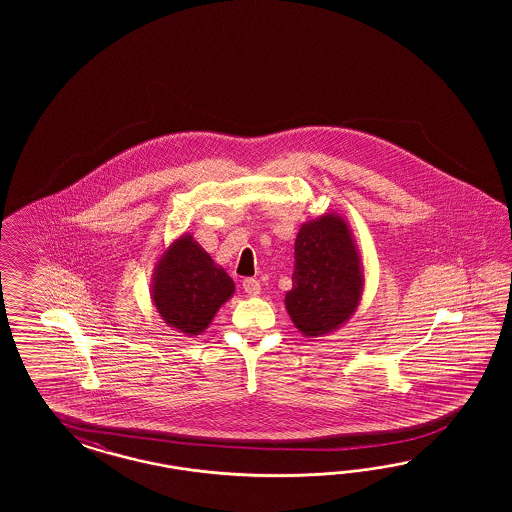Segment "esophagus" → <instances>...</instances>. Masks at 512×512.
<instances>
[{
  "label": "esophagus",
  "mask_w": 512,
  "mask_h": 512,
  "mask_svg": "<svg viewBox=\"0 0 512 512\" xmlns=\"http://www.w3.org/2000/svg\"><path fill=\"white\" fill-rule=\"evenodd\" d=\"M242 289H244V293H248L249 296H257L261 293V283H259V279L246 278L242 281Z\"/></svg>",
  "instance_id": "obj_1"
}]
</instances>
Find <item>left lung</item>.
Wrapping results in <instances>:
<instances>
[{"label": "left lung", "instance_id": "obj_1", "mask_svg": "<svg viewBox=\"0 0 512 512\" xmlns=\"http://www.w3.org/2000/svg\"><path fill=\"white\" fill-rule=\"evenodd\" d=\"M295 261L285 310L302 336L317 340L345 325L364 293V268L349 223L336 212L302 223Z\"/></svg>", "mask_w": 512, "mask_h": 512}]
</instances>
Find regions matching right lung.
<instances>
[{
	"mask_svg": "<svg viewBox=\"0 0 512 512\" xmlns=\"http://www.w3.org/2000/svg\"><path fill=\"white\" fill-rule=\"evenodd\" d=\"M234 295V281L189 233L165 249L152 274V302L167 325L199 336Z\"/></svg>",
	"mask_w": 512,
	"mask_h": 512,
	"instance_id": "obj_1",
	"label": "right lung"
}]
</instances>
